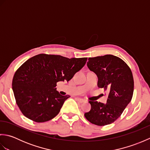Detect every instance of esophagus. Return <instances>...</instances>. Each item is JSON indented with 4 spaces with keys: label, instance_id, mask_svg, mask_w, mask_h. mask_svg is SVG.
<instances>
[{
    "label": "esophagus",
    "instance_id": "obj_1",
    "mask_svg": "<svg viewBox=\"0 0 150 150\" xmlns=\"http://www.w3.org/2000/svg\"><path fill=\"white\" fill-rule=\"evenodd\" d=\"M76 100H77L79 103H83L86 102V100L84 99H83V98H80V97H77L76 98Z\"/></svg>",
    "mask_w": 150,
    "mask_h": 150
}]
</instances>
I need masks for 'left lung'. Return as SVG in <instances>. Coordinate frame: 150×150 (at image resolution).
Returning a JSON list of instances; mask_svg holds the SVG:
<instances>
[{
	"instance_id": "1",
	"label": "left lung",
	"mask_w": 150,
	"mask_h": 150,
	"mask_svg": "<svg viewBox=\"0 0 150 150\" xmlns=\"http://www.w3.org/2000/svg\"><path fill=\"white\" fill-rule=\"evenodd\" d=\"M88 68L98 77L97 86L109 91L107 103L90 100L91 110L84 113L89 122L103 126L114 122L132 100L134 81L131 69L119 57L112 55L90 57Z\"/></svg>"
}]
</instances>
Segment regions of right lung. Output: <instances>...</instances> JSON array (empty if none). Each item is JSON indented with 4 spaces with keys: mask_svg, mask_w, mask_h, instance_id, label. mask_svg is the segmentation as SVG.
Listing matches in <instances>:
<instances>
[{
    "mask_svg": "<svg viewBox=\"0 0 150 150\" xmlns=\"http://www.w3.org/2000/svg\"><path fill=\"white\" fill-rule=\"evenodd\" d=\"M87 59L42 53L22 64L12 81L16 103L22 113L36 122H46L57 115L70 96L59 94L57 82L71 80Z\"/></svg>",
    "mask_w": 150,
    "mask_h": 150,
    "instance_id": "right-lung-1",
    "label": "right lung"
}]
</instances>
